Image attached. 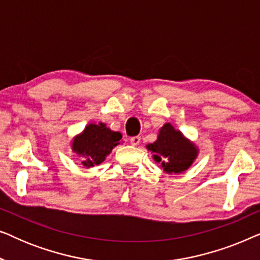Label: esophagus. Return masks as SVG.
<instances>
[{"label": "esophagus", "instance_id": "1", "mask_svg": "<svg viewBox=\"0 0 260 260\" xmlns=\"http://www.w3.org/2000/svg\"><path fill=\"white\" fill-rule=\"evenodd\" d=\"M130 143L133 145H138L141 143V136H134L130 138Z\"/></svg>", "mask_w": 260, "mask_h": 260}]
</instances>
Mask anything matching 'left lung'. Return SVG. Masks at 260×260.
I'll return each instance as SVG.
<instances>
[{
    "instance_id": "8db88e82",
    "label": "left lung",
    "mask_w": 260,
    "mask_h": 260,
    "mask_svg": "<svg viewBox=\"0 0 260 260\" xmlns=\"http://www.w3.org/2000/svg\"><path fill=\"white\" fill-rule=\"evenodd\" d=\"M148 149L154 154L156 162L161 163L167 173H181L188 169L197 157L198 150L180 131L169 123L159 130L157 141L149 144Z\"/></svg>"
}]
</instances>
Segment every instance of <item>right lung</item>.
I'll return each instance as SVG.
<instances>
[{"label": "right lung", "mask_w": 260, "mask_h": 260, "mask_svg": "<svg viewBox=\"0 0 260 260\" xmlns=\"http://www.w3.org/2000/svg\"><path fill=\"white\" fill-rule=\"evenodd\" d=\"M120 140V133L111 131L105 124H90L83 134L74 138L73 151L83 155L84 167L90 168L101 165Z\"/></svg>", "instance_id": "1"}]
</instances>
